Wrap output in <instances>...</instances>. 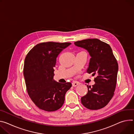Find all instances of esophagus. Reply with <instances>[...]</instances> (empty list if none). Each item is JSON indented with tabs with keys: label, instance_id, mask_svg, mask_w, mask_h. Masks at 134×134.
I'll return each mask as SVG.
<instances>
[{
	"label": "esophagus",
	"instance_id": "esophagus-1",
	"mask_svg": "<svg viewBox=\"0 0 134 134\" xmlns=\"http://www.w3.org/2000/svg\"><path fill=\"white\" fill-rule=\"evenodd\" d=\"M79 85V83L77 82H76V81H74V82H73L72 83V86H73V87H76L77 86H78Z\"/></svg>",
	"mask_w": 134,
	"mask_h": 134
}]
</instances>
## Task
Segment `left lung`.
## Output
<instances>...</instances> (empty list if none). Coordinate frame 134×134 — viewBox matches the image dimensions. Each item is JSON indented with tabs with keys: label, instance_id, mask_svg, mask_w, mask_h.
Segmentation results:
<instances>
[{
	"label": "left lung",
	"instance_id": "left-lung-1",
	"mask_svg": "<svg viewBox=\"0 0 134 134\" xmlns=\"http://www.w3.org/2000/svg\"><path fill=\"white\" fill-rule=\"evenodd\" d=\"M74 44L84 48L91 58L87 72L96 75L92 87L87 86L88 93L81 98V103L86 108L96 110L107 105L115 89L118 64L111 46L97 38L75 42Z\"/></svg>",
	"mask_w": 134,
	"mask_h": 134
}]
</instances>
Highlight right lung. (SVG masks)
<instances>
[{"mask_svg":"<svg viewBox=\"0 0 134 134\" xmlns=\"http://www.w3.org/2000/svg\"><path fill=\"white\" fill-rule=\"evenodd\" d=\"M70 43L44 42L35 45L27 54L23 75L27 92L34 103L42 110L52 112L62 107L71 83L53 80V67L59 54Z\"/></svg>","mask_w":134,"mask_h":134,"instance_id":"add662e5","label":"right lung"}]
</instances>
